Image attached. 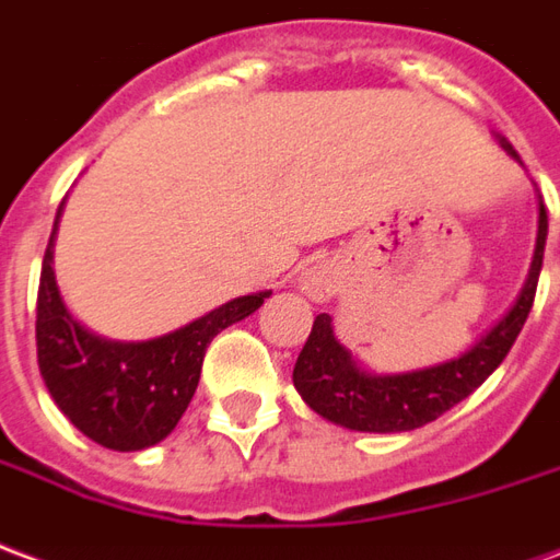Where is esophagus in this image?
Here are the masks:
<instances>
[{
	"instance_id": "1",
	"label": "esophagus",
	"mask_w": 560,
	"mask_h": 560,
	"mask_svg": "<svg viewBox=\"0 0 560 560\" xmlns=\"http://www.w3.org/2000/svg\"><path fill=\"white\" fill-rule=\"evenodd\" d=\"M298 289L310 298V301H328V298L337 295L340 289V277L334 271L330 262H316L301 271L298 277Z\"/></svg>"
}]
</instances>
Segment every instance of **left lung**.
Masks as SVG:
<instances>
[{
  "instance_id": "obj_1",
  "label": "left lung",
  "mask_w": 560,
  "mask_h": 560,
  "mask_svg": "<svg viewBox=\"0 0 560 560\" xmlns=\"http://www.w3.org/2000/svg\"><path fill=\"white\" fill-rule=\"evenodd\" d=\"M498 142L513 161H520L516 149L504 137H498ZM546 235H549V220H546V206L540 199L537 244H534L532 268L520 295L487 334H480L463 354L447 358L442 364L420 366L409 373H370L334 337L328 313H319L292 373L301 399L325 420L354 432L418 430L453 409L456 402H463L508 358L510 346L516 342L522 325L532 313Z\"/></svg>"
}]
</instances>
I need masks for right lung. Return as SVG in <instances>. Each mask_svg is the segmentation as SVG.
<instances>
[{"instance_id": "add662e5", "label": "right lung", "mask_w": 560, "mask_h": 560, "mask_svg": "<svg viewBox=\"0 0 560 560\" xmlns=\"http://www.w3.org/2000/svg\"><path fill=\"white\" fill-rule=\"evenodd\" d=\"M56 211L38 285V366L52 402L77 430L109 451H145L163 442L199 385L208 342L262 307L271 289L232 298L206 316L151 340H107L73 319L56 285Z\"/></svg>"}]
</instances>
